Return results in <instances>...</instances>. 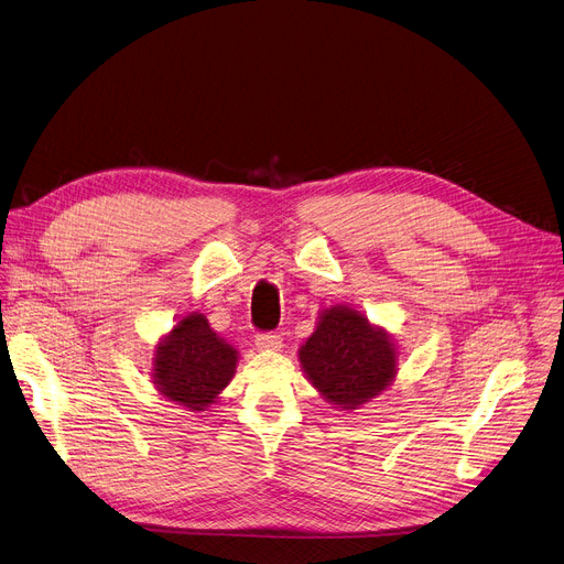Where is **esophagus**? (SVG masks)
Masks as SVG:
<instances>
[{
	"label": "esophagus",
	"mask_w": 564,
	"mask_h": 564,
	"mask_svg": "<svg viewBox=\"0 0 564 564\" xmlns=\"http://www.w3.org/2000/svg\"><path fill=\"white\" fill-rule=\"evenodd\" d=\"M256 347L268 349V351H276V349H281V335H276L274 330H260L256 335Z\"/></svg>",
	"instance_id": "esophagus-1"
}]
</instances>
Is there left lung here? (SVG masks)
Masks as SVG:
<instances>
[{"instance_id":"obj_1","label":"left lung","mask_w":564,"mask_h":564,"mask_svg":"<svg viewBox=\"0 0 564 564\" xmlns=\"http://www.w3.org/2000/svg\"><path fill=\"white\" fill-rule=\"evenodd\" d=\"M308 381L335 408H358L394 379L397 354L388 335L358 311L333 306L299 349Z\"/></svg>"}]
</instances>
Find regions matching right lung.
I'll return each instance as SVG.
<instances>
[{"mask_svg":"<svg viewBox=\"0 0 564 564\" xmlns=\"http://www.w3.org/2000/svg\"><path fill=\"white\" fill-rule=\"evenodd\" d=\"M238 351L221 340L199 313L183 317L156 349L154 383L170 401L206 410L229 386Z\"/></svg>","mask_w":564,"mask_h":564,"instance_id":"1","label":"right lung"}]
</instances>
